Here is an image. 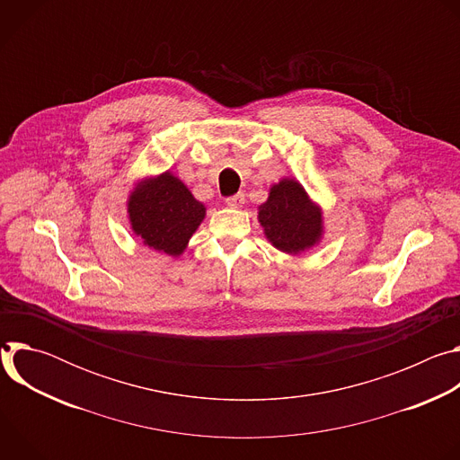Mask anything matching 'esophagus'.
Returning <instances> with one entry per match:
<instances>
[{
    "mask_svg": "<svg viewBox=\"0 0 460 460\" xmlns=\"http://www.w3.org/2000/svg\"><path fill=\"white\" fill-rule=\"evenodd\" d=\"M245 202V194L243 192H236L233 196H229V199H226V204L229 208H242Z\"/></svg>",
    "mask_w": 460,
    "mask_h": 460,
    "instance_id": "1",
    "label": "esophagus"
}]
</instances>
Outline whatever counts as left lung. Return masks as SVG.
Wrapping results in <instances>:
<instances>
[{
    "instance_id": "left-lung-1",
    "label": "left lung",
    "mask_w": 460,
    "mask_h": 460,
    "mask_svg": "<svg viewBox=\"0 0 460 460\" xmlns=\"http://www.w3.org/2000/svg\"><path fill=\"white\" fill-rule=\"evenodd\" d=\"M258 222L268 240L284 252H302L322 236V215L296 180H282L258 208Z\"/></svg>"
}]
</instances>
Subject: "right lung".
Listing matches in <instances>:
<instances>
[{
    "label": "right lung",
    "instance_id": "1",
    "mask_svg": "<svg viewBox=\"0 0 460 460\" xmlns=\"http://www.w3.org/2000/svg\"><path fill=\"white\" fill-rule=\"evenodd\" d=\"M128 220L146 245L178 256L206 217V208L171 172L147 180L128 196Z\"/></svg>",
    "mask_w": 460,
    "mask_h": 460
}]
</instances>
